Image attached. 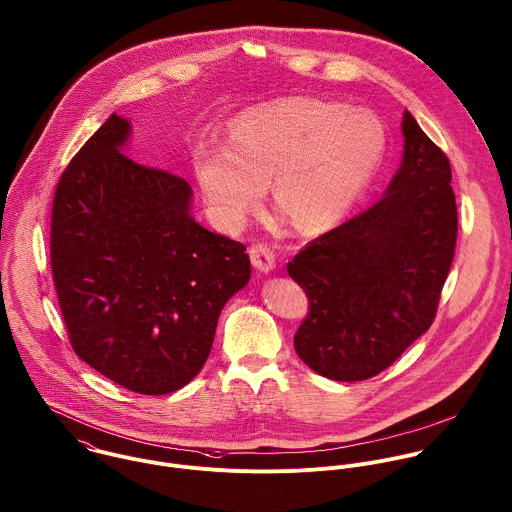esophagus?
Masks as SVG:
<instances>
[{
    "label": "esophagus",
    "instance_id": "esophagus-1",
    "mask_svg": "<svg viewBox=\"0 0 512 512\" xmlns=\"http://www.w3.org/2000/svg\"><path fill=\"white\" fill-rule=\"evenodd\" d=\"M249 255H251V263L255 269H259L261 273H271L275 269V253L273 249L267 245V243H255L251 249H249Z\"/></svg>",
    "mask_w": 512,
    "mask_h": 512
}]
</instances>
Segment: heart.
<instances>
[{"label":"heart","instance_id":"b5f03b06","mask_svg":"<svg viewBox=\"0 0 512 512\" xmlns=\"http://www.w3.org/2000/svg\"><path fill=\"white\" fill-rule=\"evenodd\" d=\"M386 130L362 108L289 99L241 112L229 142L207 138L194 148V172L217 219L239 225L265 194L303 233L344 219L374 180Z\"/></svg>","mask_w":512,"mask_h":512}]
</instances>
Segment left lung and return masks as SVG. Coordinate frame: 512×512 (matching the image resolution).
Here are the masks:
<instances>
[{"label":"left lung","instance_id":"obj_1","mask_svg":"<svg viewBox=\"0 0 512 512\" xmlns=\"http://www.w3.org/2000/svg\"><path fill=\"white\" fill-rule=\"evenodd\" d=\"M402 134V164L382 200L287 265L310 303L295 350L336 382L380 374L431 326L455 255L449 160L409 110Z\"/></svg>","mask_w":512,"mask_h":512}]
</instances>
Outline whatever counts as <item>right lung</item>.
<instances>
[{
	"instance_id": "add662e5",
	"label": "right lung",
	"mask_w": 512,
	"mask_h": 512,
	"mask_svg": "<svg viewBox=\"0 0 512 512\" xmlns=\"http://www.w3.org/2000/svg\"><path fill=\"white\" fill-rule=\"evenodd\" d=\"M130 128L110 114L63 172L51 269L77 356L130 392L162 396L200 374L251 263L243 243L192 217L186 180L122 154Z\"/></svg>"
}]
</instances>
